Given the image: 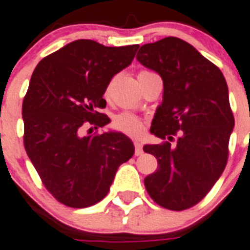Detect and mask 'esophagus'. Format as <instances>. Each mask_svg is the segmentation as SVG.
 <instances>
[{
  "label": "esophagus",
  "mask_w": 250,
  "mask_h": 250,
  "mask_svg": "<svg viewBox=\"0 0 250 250\" xmlns=\"http://www.w3.org/2000/svg\"><path fill=\"white\" fill-rule=\"evenodd\" d=\"M133 145H135V155L136 156H138V155H141L142 152H144V150H142V145L140 141H135L133 142Z\"/></svg>",
  "instance_id": "esophagus-1"
}]
</instances>
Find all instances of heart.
<instances>
[{
	"label": "heart",
	"mask_w": 250,
	"mask_h": 250,
	"mask_svg": "<svg viewBox=\"0 0 250 250\" xmlns=\"http://www.w3.org/2000/svg\"><path fill=\"white\" fill-rule=\"evenodd\" d=\"M145 72H147V71H141L140 73ZM108 91L109 89L106 90V94H108ZM110 125H112V128L114 131L125 133L127 136H132V137L138 136L142 132V129H144L142 122L135 114H132L129 112H122L115 115L114 118H113L112 123H110Z\"/></svg>",
	"instance_id": "b5f03b06"
}]
</instances>
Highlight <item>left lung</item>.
<instances>
[{"mask_svg":"<svg viewBox=\"0 0 250 250\" xmlns=\"http://www.w3.org/2000/svg\"><path fill=\"white\" fill-rule=\"evenodd\" d=\"M136 58L164 83L151 133L167 141L144 146L157 159L145 187L159 206L190 208L206 197L228 163L234 115L226 80L219 67L175 37L145 44Z\"/></svg>","mask_w":250,"mask_h":250,"instance_id":"left-lung-1","label":"left lung"}]
</instances>
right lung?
<instances>
[{"mask_svg":"<svg viewBox=\"0 0 250 250\" xmlns=\"http://www.w3.org/2000/svg\"><path fill=\"white\" fill-rule=\"evenodd\" d=\"M138 44L105 47L79 39L44 57L22 102L24 146L48 192L64 206L83 208L108 194L115 173L135 152L119 132H89L109 118L99 112L115 73L131 64Z\"/></svg>","mask_w":250,"mask_h":250,"instance_id":"obj_1","label":"right lung"}]
</instances>
